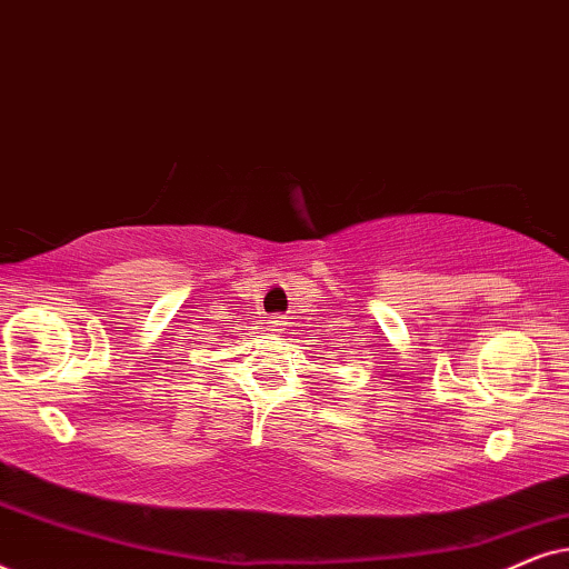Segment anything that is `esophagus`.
<instances>
[{"label": "esophagus", "instance_id": "obj_1", "mask_svg": "<svg viewBox=\"0 0 569 569\" xmlns=\"http://www.w3.org/2000/svg\"><path fill=\"white\" fill-rule=\"evenodd\" d=\"M284 321H282V318H271V321H269V331H274V333H279V331H284Z\"/></svg>", "mask_w": 569, "mask_h": 569}]
</instances>
